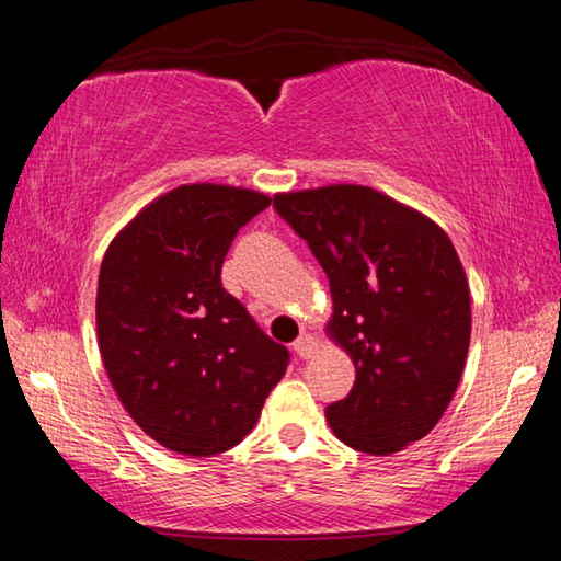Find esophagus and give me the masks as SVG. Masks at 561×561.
<instances>
[{"label": "esophagus", "mask_w": 561, "mask_h": 561, "mask_svg": "<svg viewBox=\"0 0 561 561\" xmlns=\"http://www.w3.org/2000/svg\"><path fill=\"white\" fill-rule=\"evenodd\" d=\"M319 348H321L319 339H317V336H311V334H301L297 341H294V351H297L299 358H311V356H317V354H319Z\"/></svg>", "instance_id": "obj_1"}]
</instances>
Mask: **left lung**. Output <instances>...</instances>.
<instances>
[{"label":"left lung","instance_id":"obj_1","mask_svg":"<svg viewBox=\"0 0 561 561\" xmlns=\"http://www.w3.org/2000/svg\"><path fill=\"white\" fill-rule=\"evenodd\" d=\"M329 277L331 341L356 366L327 408L341 443L391 455L428 435L468 358L470 287L450 237L431 217L366 185L274 195Z\"/></svg>","mask_w":561,"mask_h":561}]
</instances>
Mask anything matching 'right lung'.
I'll list each match as a JSON object with an SVG mask.
<instances>
[{
    "mask_svg": "<svg viewBox=\"0 0 561 561\" xmlns=\"http://www.w3.org/2000/svg\"><path fill=\"white\" fill-rule=\"evenodd\" d=\"M257 190L193 183L148 203L101 262L96 331L128 415L163 448L210 458L254 428L289 351L257 327L220 272Z\"/></svg>",
    "mask_w": 561,
    "mask_h": 561,
    "instance_id": "obj_1",
    "label": "right lung"
}]
</instances>
